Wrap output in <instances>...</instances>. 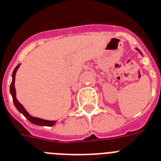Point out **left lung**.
Returning <instances> with one entry per match:
<instances>
[{
	"label": "left lung",
	"mask_w": 161,
	"mask_h": 161,
	"mask_svg": "<svg viewBox=\"0 0 161 161\" xmlns=\"http://www.w3.org/2000/svg\"><path fill=\"white\" fill-rule=\"evenodd\" d=\"M136 50H137V51H139V53L141 54V55H142V52H141V51H139V50H138V49H137V48H136Z\"/></svg>",
	"instance_id": "obj_1"
}]
</instances>
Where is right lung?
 Wrapping results in <instances>:
<instances>
[{
    "label": "right lung",
    "mask_w": 161,
    "mask_h": 161,
    "mask_svg": "<svg viewBox=\"0 0 161 161\" xmlns=\"http://www.w3.org/2000/svg\"><path fill=\"white\" fill-rule=\"evenodd\" d=\"M20 64L16 66L15 69L13 71V74H12V82L11 84H10V87H9V92H10V94L12 96V98H13V101H14V105L16 107V109L18 110L19 112H20L28 120L30 121L32 124H35V125H38V126H48L51 127L55 125V123H56V120H47V119H43L41 118H37V117H33V116L31 115L26 110V109L23 106V105L20 103L19 101L17 100L16 98V90L15 87H14V81H15V74L18 69L19 68Z\"/></svg>",
    "instance_id": "obj_1"
}]
</instances>
